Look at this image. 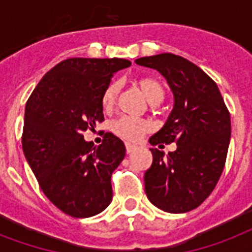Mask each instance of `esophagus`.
Listing matches in <instances>:
<instances>
[{
	"mask_svg": "<svg viewBox=\"0 0 252 252\" xmlns=\"http://www.w3.org/2000/svg\"><path fill=\"white\" fill-rule=\"evenodd\" d=\"M126 153L130 154V153H133L134 150L137 149V146L133 145V144H129V142H126Z\"/></svg>",
	"mask_w": 252,
	"mask_h": 252,
	"instance_id": "34e87169",
	"label": "esophagus"
}]
</instances>
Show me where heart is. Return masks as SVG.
Here are the masks:
<instances>
[{
	"mask_svg": "<svg viewBox=\"0 0 252 252\" xmlns=\"http://www.w3.org/2000/svg\"><path fill=\"white\" fill-rule=\"evenodd\" d=\"M136 86L144 93L150 104H158L165 99L166 90L161 81L156 77L142 76L134 80ZM119 95L118 82H110L103 91L100 104L103 110L110 112L115 107ZM111 129L116 136L126 141H138L150 130V123L144 119L130 118V116H120L111 124Z\"/></svg>",
	"mask_w": 252,
	"mask_h": 252,
	"instance_id": "1",
	"label": "heart"
}]
</instances>
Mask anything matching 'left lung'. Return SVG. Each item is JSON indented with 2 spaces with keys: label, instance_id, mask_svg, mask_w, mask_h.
Masks as SVG:
<instances>
[{
  "label": "left lung",
  "instance_id": "left-lung-1",
  "mask_svg": "<svg viewBox=\"0 0 252 252\" xmlns=\"http://www.w3.org/2000/svg\"><path fill=\"white\" fill-rule=\"evenodd\" d=\"M136 64L157 69L174 93V108L152 145L175 142L167 156L153 148L146 170L150 203L170 213L195 209L211 195L222 174L230 142V114L216 82L187 59L172 53L141 57Z\"/></svg>",
  "mask_w": 252,
  "mask_h": 252
}]
</instances>
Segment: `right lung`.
Listing matches in <instances>:
<instances>
[{
    "mask_svg": "<svg viewBox=\"0 0 252 252\" xmlns=\"http://www.w3.org/2000/svg\"><path fill=\"white\" fill-rule=\"evenodd\" d=\"M130 61L72 57L55 65L26 103L22 148L49 201L76 219L103 212L112 200L111 175L126 156L124 142L107 132L102 144L84 132L102 123L100 98Z\"/></svg>",
    "mask_w": 252,
    "mask_h": 252,
    "instance_id": "right-lung-1",
    "label": "right lung"
}]
</instances>
